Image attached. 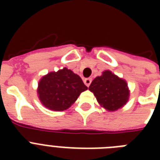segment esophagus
Here are the masks:
<instances>
[{
	"mask_svg": "<svg viewBox=\"0 0 160 160\" xmlns=\"http://www.w3.org/2000/svg\"><path fill=\"white\" fill-rule=\"evenodd\" d=\"M91 81H92L91 78H86V79L84 80V83H85V85H86V86H90Z\"/></svg>",
	"mask_w": 160,
	"mask_h": 160,
	"instance_id": "1",
	"label": "esophagus"
}]
</instances>
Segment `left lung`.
I'll return each mask as SVG.
<instances>
[{"label":"left lung","mask_w":160,"mask_h":160,"mask_svg":"<svg viewBox=\"0 0 160 160\" xmlns=\"http://www.w3.org/2000/svg\"><path fill=\"white\" fill-rule=\"evenodd\" d=\"M89 90L94 93L100 105L109 111L122 108L129 100V90L125 80L105 70L90 84Z\"/></svg>","instance_id":"obj_1"}]
</instances>
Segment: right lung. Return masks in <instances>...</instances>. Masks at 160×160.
Masks as SVG:
<instances>
[{"mask_svg":"<svg viewBox=\"0 0 160 160\" xmlns=\"http://www.w3.org/2000/svg\"><path fill=\"white\" fill-rule=\"evenodd\" d=\"M87 89L79 75L64 68L41 78L37 92L44 106L55 111H62L71 106L80 93Z\"/></svg>","mask_w":160,"mask_h":160,"instance_id":"add662e5","label":"right lung"}]
</instances>
